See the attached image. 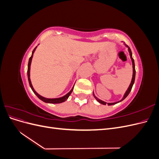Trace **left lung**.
Here are the masks:
<instances>
[{
  "label": "left lung",
  "instance_id": "obj_1",
  "mask_svg": "<svg viewBox=\"0 0 159 159\" xmlns=\"http://www.w3.org/2000/svg\"><path fill=\"white\" fill-rule=\"evenodd\" d=\"M125 46H126L127 47H128L129 52V54H130V57H131V60H132V64H133V78H132L131 82V84H130V85H129V88L127 89V91L125 92V93L123 99H122L121 101H119V102H115V103H107L108 105H114V104H116V103H119V102H121V101H123L124 99H125V98L127 97V95L129 94L130 91H131V89H132V87H133V84H134V79H135V68H134V60H133V57H132V52H131V49H130L129 47L128 46H127L126 44H125ZM93 96H94V98L96 99V100H97L99 103H102V104H103V105H106V103H107L106 102H103V101L99 99L97 97H95L94 93H93Z\"/></svg>",
  "mask_w": 159,
  "mask_h": 159
}]
</instances>
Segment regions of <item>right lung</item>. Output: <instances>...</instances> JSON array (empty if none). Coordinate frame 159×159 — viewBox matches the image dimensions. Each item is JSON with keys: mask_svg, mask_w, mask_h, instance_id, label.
<instances>
[{"mask_svg": "<svg viewBox=\"0 0 159 159\" xmlns=\"http://www.w3.org/2000/svg\"><path fill=\"white\" fill-rule=\"evenodd\" d=\"M37 47V46H36ZM36 47L34 49V50L32 51V56L31 57H30L29 59V61H28V71H27V74H28V81H29V84H30V88L32 89V90L33 91V92L34 93L37 97L39 98L40 99H41L42 101H43V102H45V103H62V102H64L66 100L68 99V98H69V96L70 95V94L71 93L72 91H73L74 89V87L72 88V89H71V91H70L69 93H67L66 95L63 96V97L61 98H54V99H49V98H44L42 97V96H41L40 95L38 94L36 91L34 90V89L33 86L32 85V83H31V81H30V64H31V61H32V58L33 57V54L34 53V51L36 48Z\"/></svg>", "mask_w": 159, "mask_h": 159, "instance_id": "add662e5", "label": "right lung"}]
</instances>
